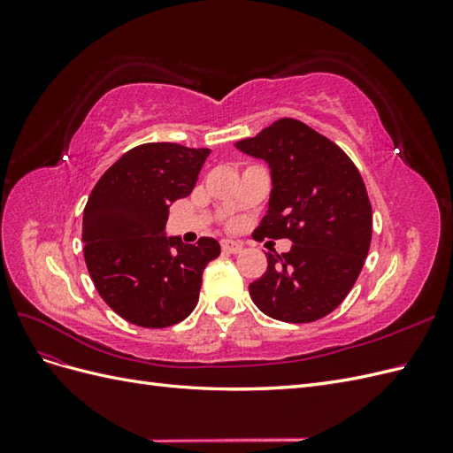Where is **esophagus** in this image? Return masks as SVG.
<instances>
[{
	"label": "esophagus",
	"instance_id": "esophagus-1",
	"mask_svg": "<svg viewBox=\"0 0 453 453\" xmlns=\"http://www.w3.org/2000/svg\"><path fill=\"white\" fill-rule=\"evenodd\" d=\"M221 248H223V251L225 253H232V255H236V253H242V243H238V242H232V240H223L221 242Z\"/></svg>",
	"mask_w": 453,
	"mask_h": 453
}]
</instances>
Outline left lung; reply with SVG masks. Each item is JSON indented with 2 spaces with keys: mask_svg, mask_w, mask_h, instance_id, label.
Instances as JSON below:
<instances>
[{
  "mask_svg": "<svg viewBox=\"0 0 453 453\" xmlns=\"http://www.w3.org/2000/svg\"><path fill=\"white\" fill-rule=\"evenodd\" d=\"M268 162L272 193L255 240L293 242L268 253V268L250 285L257 308L272 319L311 323L336 310L357 281L372 240V205L357 166L319 132L280 119L236 143Z\"/></svg>",
  "mask_w": 453,
  "mask_h": 453,
  "instance_id": "1",
  "label": "left lung"
}]
</instances>
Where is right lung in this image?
<instances>
[{
    "label": "right lung",
    "instance_id": "1",
    "mask_svg": "<svg viewBox=\"0 0 453 453\" xmlns=\"http://www.w3.org/2000/svg\"><path fill=\"white\" fill-rule=\"evenodd\" d=\"M210 149L143 143L96 183L83 213L85 263L105 304L138 326L183 321L198 303L202 273L221 253L213 238L187 245L164 234L170 205L196 185Z\"/></svg>",
    "mask_w": 453,
    "mask_h": 453
}]
</instances>
